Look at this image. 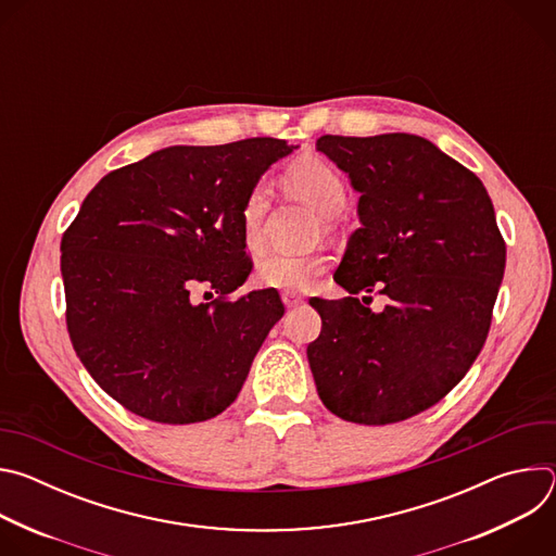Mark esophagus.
Returning a JSON list of instances; mask_svg holds the SVG:
<instances>
[{
  "label": "esophagus",
  "mask_w": 556,
  "mask_h": 556,
  "mask_svg": "<svg viewBox=\"0 0 556 556\" xmlns=\"http://www.w3.org/2000/svg\"><path fill=\"white\" fill-rule=\"evenodd\" d=\"M281 301H283V305H286V307H296V305H301V303H303V296H301L299 292L286 290V292H281Z\"/></svg>",
  "instance_id": "34e87169"
}]
</instances>
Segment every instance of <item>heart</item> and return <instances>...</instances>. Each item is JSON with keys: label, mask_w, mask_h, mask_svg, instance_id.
<instances>
[{"label": "heart", "mask_w": 556, "mask_h": 556, "mask_svg": "<svg viewBox=\"0 0 556 556\" xmlns=\"http://www.w3.org/2000/svg\"><path fill=\"white\" fill-rule=\"evenodd\" d=\"M288 180L292 189L324 217H334L345 206V182L343 178L324 161H309L296 163ZM268 182L260 180L253 185L249 195L244 198L240 222L242 232L249 247L260 244L262 222L268 211ZM328 266V260L319 253H286V251H270L257 264V279L266 288L279 290H301L305 288L316 275H321Z\"/></svg>", "instance_id": "obj_1"}]
</instances>
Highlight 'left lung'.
Segmentation results:
<instances>
[{"label":"left lung","mask_w":556,"mask_h":556,"mask_svg":"<svg viewBox=\"0 0 556 556\" xmlns=\"http://www.w3.org/2000/svg\"><path fill=\"white\" fill-rule=\"evenodd\" d=\"M316 151L361 195L334 281L350 296L309 299L321 334L307 363L324 405L343 420L389 425L435 403L484 348L506 244L482 180L414 134L321 136ZM376 287L374 313L358 291Z\"/></svg>","instance_id":"1"}]
</instances>
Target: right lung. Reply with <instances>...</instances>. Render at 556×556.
<instances>
[{"label": "right lung", "mask_w": 556, "mask_h": 556, "mask_svg": "<svg viewBox=\"0 0 556 556\" xmlns=\"http://www.w3.org/2000/svg\"><path fill=\"white\" fill-rule=\"evenodd\" d=\"M296 144H174L101 178L61 240L67 332L84 367L131 414L191 425L222 414L283 316L275 288L219 296L251 275L242 204Z\"/></svg>", "instance_id": "1"}]
</instances>
